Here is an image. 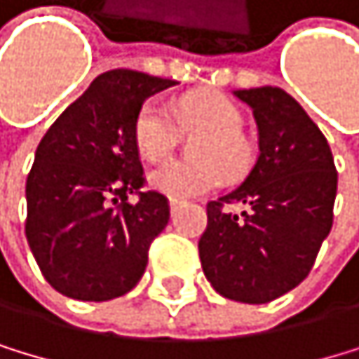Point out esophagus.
Segmentation results:
<instances>
[{
  "instance_id": "34e87169",
  "label": "esophagus",
  "mask_w": 359,
  "mask_h": 359,
  "mask_svg": "<svg viewBox=\"0 0 359 359\" xmlns=\"http://www.w3.org/2000/svg\"><path fill=\"white\" fill-rule=\"evenodd\" d=\"M181 205H183V203L178 201V198H170V210H172V212H176V210H178V207H181Z\"/></svg>"
}]
</instances>
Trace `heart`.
Wrapping results in <instances>:
<instances>
[{
  "label": "heart",
  "mask_w": 359,
  "mask_h": 359,
  "mask_svg": "<svg viewBox=\"0 0 359 359\" xmlns=\"http://www.w3.org/2000/svg\"><path fill=\"white\" fill-rule=\"evenodd\" d=\"M245 116L231 99L216 92L187 95L168 110L147 101L134 118V143L147 161L172 154L181 132L201 134L191 143L196 158H170L149 172L154 189L172 198H191L216 189L229 178H241L256 163V145L243 132Z\"/></svg>",
  "instance_id": "b5f03b06"
}]
</instances>
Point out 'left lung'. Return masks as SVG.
<instances>
[{
    "mask_svg": "<svg viewBox=\"0 0 359 359\" xmlns=\"http://www.w3.org/2000/svg\"><path fill=\"white\" fill-rule=\"evenodd\" d=\"M236 97L252 105L260 152L238 187L207 203L198 254L220 296L264 304L309 276L333 225L338 172L325 134L283 88ZM236 202L241 215L229 212Z\"/></svg>",
    "mask_w": 359,
    "mask_h": 359,
    "instance_id": "left-lung-1",
    "label": "left lung"
}]
</instances>
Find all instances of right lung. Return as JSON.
I'll use <instances>...</instances> for the list:
<instances>
[{"label": "right lung", "instance_id": "right-lung-1", "mask_svg": "<svg viewBox=\"0 0 359 359\" xmlns=\"http://www.w3.org/2000/svg\"><path fill=\"white\" fill-rule=\"evenodd\" d=\"M172 86L136 70L103 72L41 139L26 181V238L43 278L63 296L112 300L145 273L170 201L143 189L132 130L141 105Z\"/></svg>", "mask_w": 359, "mask_h": 359}]
</instances>
